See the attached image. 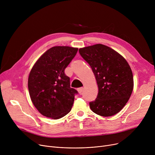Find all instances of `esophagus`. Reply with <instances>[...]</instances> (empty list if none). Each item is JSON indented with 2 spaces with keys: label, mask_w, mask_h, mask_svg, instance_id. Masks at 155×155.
<instances>
[{
  "label": "esophagus",
  "mask_w": 155,
  "mask_h": 155,
  "mask_svg": "<svg viewBox=\"0 0 155 155\" xmlns=\"http://www.w3.org/2000/svg\"><path fill=\"white\" fill-rule=\"evenodd\" d=\"M83 90H84L83 88H79L77 89V91H78V94H82V92H83Z\"/></svg>",
  "instance_id": "esophagus-1"
}]
</instances>
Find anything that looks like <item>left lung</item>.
Instances as JSON below:
<instances>
[{
    "mask_svg": "<svg viewBox=\"0 0 155 155\" xmlns=\"http://www.w3.org/2000/svg\"><path fill=\"white\" fill-rule=\"evenodd\" d=\"M81 56L90 65L98 85L96 99L89 103L91 110L104 117L112 116L123 109L134 86L131 67L124 57L102 45L79 49Z\"/></svg>",
    "mask_w": 155,
    "mask_h": 155,
    "instance_id": "left-lung-1",
    "label": "left lung"
}]
</instances>
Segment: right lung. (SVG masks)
<instances>
[{"label": "right lung", "instance_id": "right-lung-1", "mask_svg": "<svg viewBox=\"0 0 155 155\" xmlns=\"http://www.w3.org/2000/svg\"><path fill=\"white\" fill-rule=\"evenodd\" d=\"M78 48L54 46L49 49L32 67L28 78L32 102L44 116L58 119L71 109L75 95L64 70L74 58Z\"/></svg>", "mask_w": 155, "mask_h": 155}]
</instances>
